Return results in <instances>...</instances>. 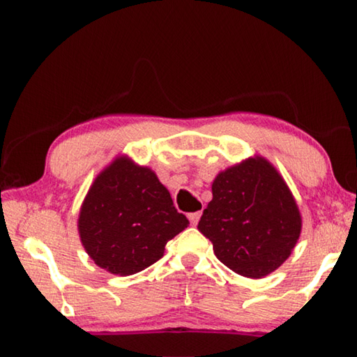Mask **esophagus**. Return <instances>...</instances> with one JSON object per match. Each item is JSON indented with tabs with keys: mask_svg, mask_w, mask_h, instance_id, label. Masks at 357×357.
<instances>
[{
	"mask_svg": "<svg viewBox=\"0 0 357 357\" xmlns=\"http://www.w3.org/2000/svg\"><path fill=\"white\" fill-rule=\"evenodd\" d=\"M187 217H189V220H190V223H192V225H197V223L198 222H200V217H202V213H200V211H197V213H190L189 215H187Z\"/></svg>",
	"mask_w": 357,
	"mask_h": 357,
	"instance_id": "1",
	"label": "esophagus"
}]
</instances>
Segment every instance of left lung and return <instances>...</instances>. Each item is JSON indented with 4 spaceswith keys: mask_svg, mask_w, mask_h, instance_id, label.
<instances>
[{
    "mask_svg": "<svg viewBox=\"0 0 357 357\" xmlns=\"http://www.w3.org/2000/svg\"><path fill=\"white\" fill-rule=\"evenodd\" d=\"M198 229L215 257L234 273L259 279L289 257L301 234V214L288 185L261 157L222 172Z\"/></svg>",
    "mask_w": 357,
    "mask_h": 357,
    "instance_id": "1",
    "label": "left lung"
}]
</instances>
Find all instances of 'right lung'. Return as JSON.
<instances>
[{"instance_id":"obj_1","label":"right lung","mask_w":357,"mask_h":357,"mask_svg":"<svg viewBox=\"0 0 357 357\" xmlns=\"http://www.w3.org/2000/svg\"><path fill=\"white\" fill-rule=\"evenodd\" d=\"M189 227L159 179L121 157L96 178L78 217L88 255L102 269L132 275L164 257L170 239Z\"/></svg>"}]
</instances>
